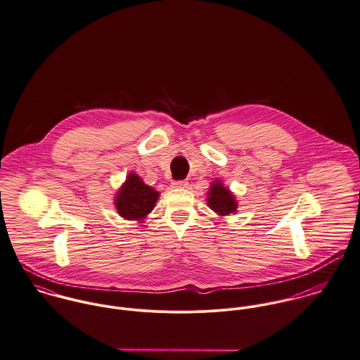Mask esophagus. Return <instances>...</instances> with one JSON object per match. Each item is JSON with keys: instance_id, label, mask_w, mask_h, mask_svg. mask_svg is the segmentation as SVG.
<instances>
[{"instance_id": "1", "label": "esophagus", "mask_w": 360, "mask_h": 360, "mask_svg": "<svg viewBox=\"0 0 360 360\" xmlns=\"http://www.w3.org/2000/svg\"><path fill=\"white\" fill-rule=\"evenodd\" d=\"M172 186L174 188H186L188 186V181H184V179L182 181H174Z\"/></svg>"}]
</instances>
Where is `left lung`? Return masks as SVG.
<instances>
[{"mask_svg": "<svg viewBox=\"0 0 360 360\" xmlns=\"http://www.w3.org/2000/svg\"><path fill=\"white\" fill-rule=\"evenodd\" d=\"M208 205L212 211H215L219 215H229L236 211L238 204L233 199L232 193L222 186L221 182L212 184L210 192H208Z\"/></svg>", "mask_w": 360, "mask_h": 360, "instance_id": "8db88e82", "label": "left lung"}]
</instances>
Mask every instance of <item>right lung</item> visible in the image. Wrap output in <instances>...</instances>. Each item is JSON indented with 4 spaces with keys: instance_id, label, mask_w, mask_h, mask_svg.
Instances as JSON below:
<instances>
[{
    "instance_id": "obj_1",
    "label": "right lung",
    "mask_w": 360,
    "mask_h": 360,
    "mask_svg": "<svg viewBox=\"0 0 360 360\" xmlns=\"http://www.w3.org/2000/svg\"><path fill=\"white\" fill-rule=\"evenodd\" d=\"M158 198L153 188L145 185L138 175L129 174L116 198V207L125 219H142L153 210Z\"/></svg>"
}]
</instances>
